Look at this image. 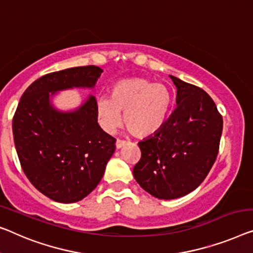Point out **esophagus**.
I'll return each instance as SVG.
<instances>
[{
	"mask_svg": "<svg viewBox=\"0 0 253 253\" xmlns=\"http://www.w3.org/2000/svg\"><path fill=\"white\" fill-rule=\"evenodd\" d=\"M126 145V141H124V139H117L116 141V148L117 149H122L123 146Z\"/></svg>",
	"mask_w": 253,
	"mask_h": 253,
	"instance_id": "obj_1",
	"label": "esophagus"
}]
</instances>
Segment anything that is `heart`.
Masks as SVG:
<instances>
[{
    "label": "heart",
    "instance_id": "heart-1",
    "mask_svg": "<svg viewBox=\"0 0 253 253\" xmlns=\"http://www.w3.org/2000/svg\"><path fill=\"white\" fill-rule=\"evenodd\" d=\"M172 97L167 86L144 78H130L117 82L109 97H100L96 112L105 131L115 130L122 122L130 134L148 137L165 125L170 110Z\"/></svg>",
    "mask_w": 253,
    "mask_h": 253
}]
</instances>
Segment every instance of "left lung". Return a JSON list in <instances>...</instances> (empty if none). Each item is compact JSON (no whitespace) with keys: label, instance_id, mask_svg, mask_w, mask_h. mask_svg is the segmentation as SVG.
<instances>
[{"label":"left lung","instance_id":"obj_1","mask_svg":"<svg viewBox=\"0 0 253 253\" xmlns=\"http://www.w3.org/2000/svg\"><path fill=\"white\" fill-rule=\"evenodd\" d=\"M177 107L165 125L138 143L133 175L143 190L161 200L184 197L201 184L216 161L223 117L202 88L170 76Z\"/></svg>","mask_w":253,"mask_h":253}]
</instances>
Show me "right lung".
<instances>
[{
    "mask_svg": "<svg viewBox=\"0 0 253 253\" xmlns=\"http://www.w3.org/2000/svg\"><path fill=\"white\" fill-rule=\"evenodd\" d=\"M102 71L84 66L44 75L28 86L14 112L13 138L22 170L56 202L81 201L97 186L116 138L97 124L95 96L76 111L60 112L50 104V93L93 87Z\"/></svg>",
    "mask_w": 253,
    "mask_h": 253,
    "instance_id": "1",
    "label": "right lung"
}]
</instances>
